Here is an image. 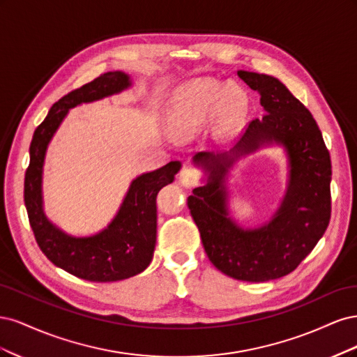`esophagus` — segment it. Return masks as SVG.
Wrapping results in <instances>:
<instances>
[{
    "instance_id": "esophagus-1",
    "label": "esophagus",
    "mask_w": 357,
    "mask_h": 357,
    "mask_svg": "<svg viewBox=\"0 0 357 357\" xmlns=\"http://www.w3.org/2000/svg\"><path fill=\"white\" fill-rule=\"evenodd\" d=\"M180 185L186 189H190L198 185V174L195 169L183 168L180 172Z\"/></svg>"
}]
</instances>
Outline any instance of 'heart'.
Returning a JSON list of instances; mask_svg holds the SVG:
<instances>
[{
	"label": "heart",
	"instance_id": "1",
	"mask_svg": "<svg viewBox=\"0 0 357 357\" xmlns=\"http://www.w3.org/2000/svg\"><path fill=\"white\" fill-rule=\"evenodd\" d=\"M243 112V96L234 88L214 79H198L183 84L172 96L168 128L177 139H188L215 116L213 134L223 143L235 134Z\"/></svg>",
	"mask_w": 357,
	"mask_h": 357
}]
</instances>
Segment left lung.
I'll list each match as a JSON object with an SVG mask.
<instances>
[{
  "instance_id": "obj_1",
  "label": "left lung",
  "mask_w": 357,
  "mask_h": 357,
  "mask_svg": "<svg viewBox=\"0 0 357 357\" xmlns=\"http://www.w3.org/2000/svg\"><path fill=\"white\" fill-rule=\"evenodd\" d=\"M238 77L261 93L266 114L248 123L229 152L193 156L207 180L193 189L188 207L211 264L235 280L262 283L294 271L325 234L331 219L332 168L314 117L282 82L244 70ZM273 145L285 150L287 192L269 221L245 229L230 214L229 172L240 158Z\"/></svg>"
}]
</instances>
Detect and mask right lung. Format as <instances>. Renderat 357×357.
<instances>
[{
	"mask_svg": "<svg viewBox=\"0 0 357 357\" xmlns=\"http://www.w3.org/2000/svg\"><path fill=\"white\" fill-rule=\"evenodd\" d=\"M132 86L131 75L110 71L53 104L36 129L29 146V167L25 174V207L37 244L52 264L88 282H119L134 277L150 265L156 245V197L174 181L181 164L169 162L159 169L135 177L112 222L100 232L75 236L53 223L43 202V168L47 147L63 119L74 107L100 101Z\"/></svg>",
	"mask_w": 357,
	"mask_h": 357,
	"instance_id": "obj_1",
	"label": "right lung"
}]
</instances>
